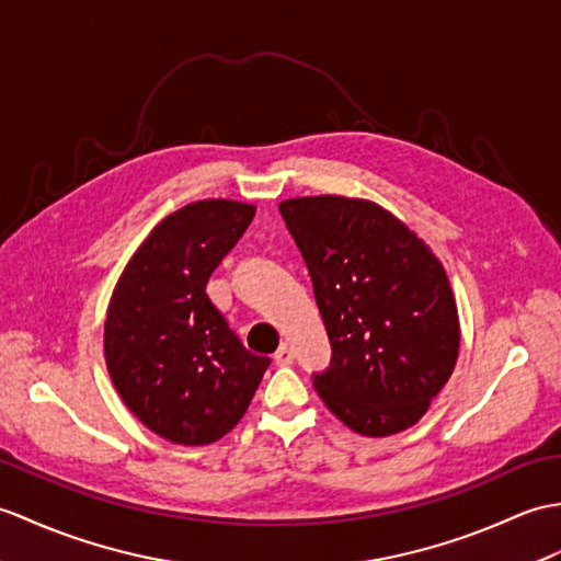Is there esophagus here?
<instances>
[{
	"mask_svg": "<svg viewBox=\"0 0 561 561\" xmlns=\"http://www.w3.org/2000/svg\"><path fill=\"white\" fill-rule=\"evenodd\" d=\"M275 363H277V366H291V363H294V351L286 346V344H282L277 348V354H275Z\"/></svg>",
	"mask_w": 561,
	"mask_h": 561,
	"instance_id": "1",
	"label": "esophagus"
}]
</instances>
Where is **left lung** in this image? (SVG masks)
Returning a JSON list of instances; mask_svg holds the SVG:
<instances>
[{"label":"left lung","instance_id":"obj_1","mask_svg":"<svg viewBox=\"0 0 561 561\" xmlns=\"http://www.w3.org/2000/svg\"><path fill=\"white\" fill-rule=\"evenodd\" d=\"M301 251L332 358L312 373L351 430L385 437L419 423L459 356L445 267L407 225L368 201L310 195L279 203Z\"/></svg>","mask_w":561,"mask_h":561}]
</instances>
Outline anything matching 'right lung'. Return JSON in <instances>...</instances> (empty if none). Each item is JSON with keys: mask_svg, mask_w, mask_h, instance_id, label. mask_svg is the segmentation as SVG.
Segmentation results:
<instances>
[{"mask_svg": "<svg viewBox=\"0 0 561 561\" xmlns=\"http://www.w3.org/2000/svg\"><path fill=\"white\" fill-rule=\"evenodd\" d=\"M253 215L237 201L184 205L150 231L112 294L104 320L112 382L152 433L176 445L225 437L270 366L205 291Z\"/></svg>", "mask_w": 561, "mask_h": 561, "instance_id": "right-lung-1", "label": "right lung"}]
</instances>
